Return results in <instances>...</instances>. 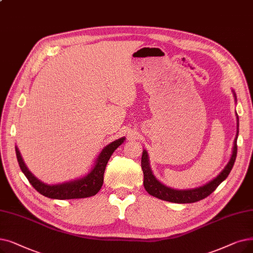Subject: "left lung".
I'll use <instances>...</instances> for the list:
<instances>
[{
	"label": "left lung",
	"instance_id": "1",
	"mask_svg": "<svg viewBox=\"0 0 253 253\" xmlns=\"http://www.w3.org/2000/svg\"><path fill=\"white\" fill-rule=\"evenodd\" d=\"M233 94L235 97V100L237 101L236 93L233 90ZM238 123H237V135L234 140V148L232 157H230L228 163L225 166V168L220 171L217 177H215L213 180L209 181L203 186L200 187L192 188V189H184V190H178L173 189L170 187H168L167 185L162 184L159 180L156 179L155 175L153 174V171L150 167V161H149V155L146 150L142 151V156H141V169L142 172H144V186L147 190V192L153 196L157 197L159 200L167 201L170 203H177V204H190L199 202L201 200H204L205 197L210 195L220 183H222L229 174L230 170H232L234 163L237 157V139H238V133H239V118Z\"/></svg>",
	"mask_w": 253,
	"mask_h": 253
}]
</instances>
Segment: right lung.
I'll use <instances>...</instances> for the list:
<instances>
[{"mask_svg": "<svg viewBox=\"0 0 253 253\" xmlns=\"http://www.w3.org/2000/svg\"><path fill=\"white\" fill-rule=\"evenodd\" d=\"M124 140L125 137H121L105 146L94 161V166L92 167L90 171H87V173L84 174V177L52 185L43 183L42 181L38 180L27 168L17 147H15V152L21 171L25 173L31 185L40 194L53 200L84 199V197L95 195L101 189L106 164L109 158H111L112 154L119 146L123 144Z\"/></svg>", "mask_w": 253, "mask_h": 253, "instance_id": "1", "label": "right lung"}]
</instances>
